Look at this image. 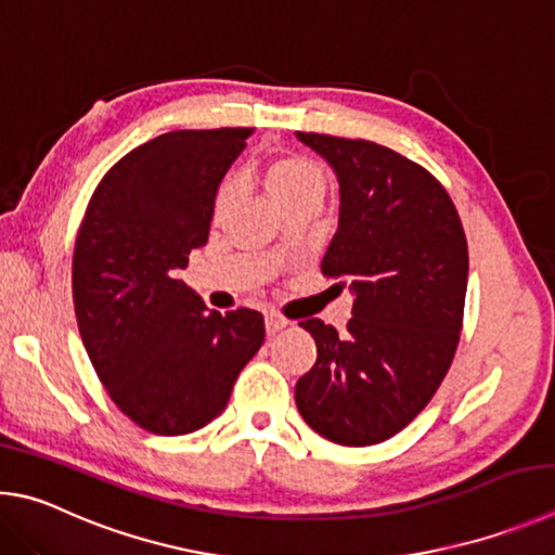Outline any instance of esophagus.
<instances>
[{
    "label": "esophagus",
    "instance_id": "34e87169",
    "mask_svg": "<svg viewBox=\"0 0 555 555\" xmlns=\"http://www.w3.org/2000/svg\"><path fill=\"white\" fill-rule=\"evenodd\" d=\"M289 322L285 317H280V314H275V312H268L266 314V332L272 336V334H278V332H283V328L287 326Z\"/></svg>",
    "mask_w": 555,
    "mask_h": 555
}]
</instances>
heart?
<instances>
[{"mask_svg":"<svg viewBox=\"0 0 555 555\" xmlns=\"http://www.w3.org/2000/svg\"><path fill=\"white\" fill-rule=\"evenodd\" d=\"M262 182H266L270 199L275 202L278 207L302 197V194H319V197H322L326 190L324 170L319 168L312 158H307V155H295V153L268 163ZM231 190H233L231 182L221 184L217 192V209H221L223 204L229 202Z\"/></svg>","mask_w":555,"mask_h":555,"instance_id":"b5f03b06","label":"heart"}]
</instances>
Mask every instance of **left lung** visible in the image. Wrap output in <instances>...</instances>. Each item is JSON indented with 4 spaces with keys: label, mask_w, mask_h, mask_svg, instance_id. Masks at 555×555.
Listing matches in <instances>:
<instances>
[{
    "label": "left lung",
    "mask_w": 555,
    "mask_h": 555,
    "mask_svg": "<svg viewBox=\"0 0 555 555\" xmlns=\"http://www.w3.org/2000/svg\"><path fill=\"white\" fill-rule=\"evenodd\" d=\"M338 180V229L322 260L348 278L346 334L307 319L317 363L295 387L302 420L341 446L402 431L449 373L459 346L468 241L443 184L373 141L299 133Z\"/></svg>",
    "instance_id": "1"
}]
</instances>
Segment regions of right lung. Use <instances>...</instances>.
<instances>
[{
  "label": "right lung",
  "mask_w": 555,
  "mask_h": 555,
  "mask_svg": "<svg viewBox=\"0 0 555 555\" xmlns=\"http://www.w3.org/2000/svg\"><path fill=\"white\" fill-rule=\"evenodd\" d=\"M253 129L170 131L96 184L73 256L85 351L114 404L141 429L180 436L223 412L266 338L253 309L209 312L178 280L209 238L219 184Z\"/></svg>",
  "instance_id": "obj_1"
}]
</instances>
